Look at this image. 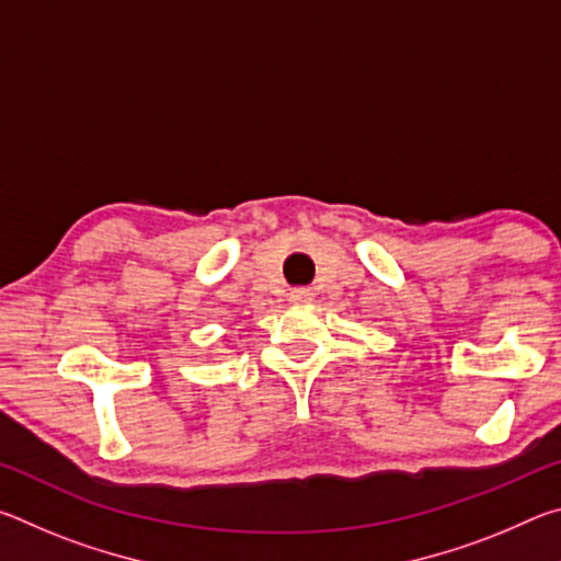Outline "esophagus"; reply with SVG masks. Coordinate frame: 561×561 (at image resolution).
Listing matches in <instances>:
<instances>
[{"label":"esophagus","mask_w":561,"mask_h":561,"mask_svg":"<svg viewBox=\"0 0 561 561\" xmlns=\"http://www.w3.org/2000/svg\"><path fill=\"white\" fill-rule=\"evenodd\" d=\"M289 299H291L294 304H307V301H311V291H309V289H294V291L289 294Z\"/></svg>","instance_id":"34e87169"}]
</instances>
